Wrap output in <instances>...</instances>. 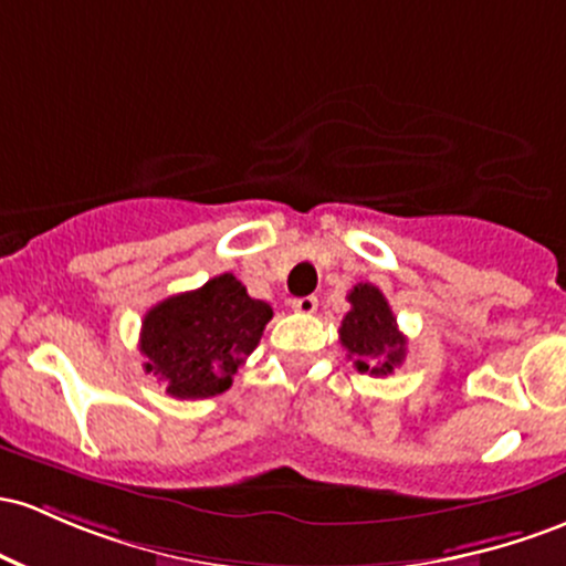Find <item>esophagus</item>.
Instances as JSON below:
<instances>
[{
  "label": "esophagus",
  "instance_id": "1",
  "mask_svg": "<svg viewBox=\"0 0 566 566\" xmlns=\"http://www.w3.org/2000/svg\"><path fill=\"white\" fill-rule=\"evenodd\" d=\"M316 306H319V301H316L314 295H306V297H295L293 301V312H297V314H314L316 312Z\"/></svg>",
  "mask_w": 566,
  "mask_h": 566
}]
</instances>
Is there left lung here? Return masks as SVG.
Instances as JSON below:
<instances>
[{
    "mask_svg": "<svg viewBox=\"0 0 566 566\" xmlns=\"http://www.w3.org/2000/svg\"><path fill=\"white\" fill-rule=\"evenodd\" d=\"M352 312L340 322V346L359 374L389 376L406 359V335L397 327L387 297L374 284H357L349 293Z\"/></svg>",
    "mask_w": 566,
    "mask_h": 566,
    "instance_id": "obj_1",
    "label": "left lung"
}]
</instances>
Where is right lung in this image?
Wrapping results in <instances>:
<instances>
[{
	"label": "right lung",
	"instance_id": "right-lung-1",
	"mask_svg": "<svg viewBox=\"0 0 566 566\" xmlns=\"http://www.w3.org/2000/svg\"><path fill=\"white\" fill-rule=\"evenodd\" d=\"M271 316L269 303L247 295L233 273H220L203 287L166 297L145 314L139 335L145 370L179 400L222 395L260 344Z\"/></svg>",
	"mask_w": 566,
	"mask_h": 566
}]
</instances>
